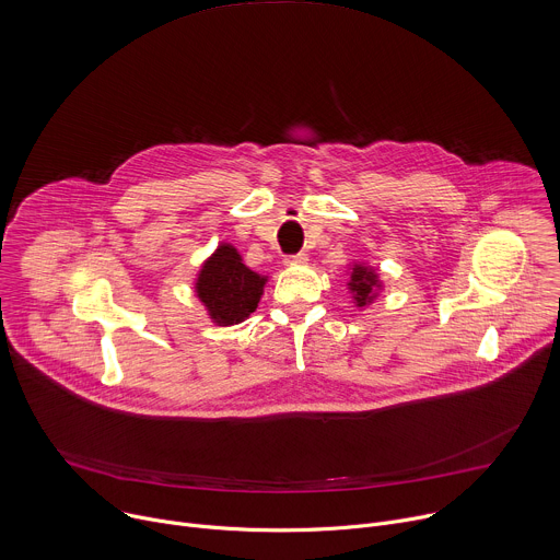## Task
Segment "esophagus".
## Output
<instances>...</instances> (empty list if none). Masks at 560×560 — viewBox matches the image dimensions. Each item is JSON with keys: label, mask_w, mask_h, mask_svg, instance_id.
<instances>
[{"label": "esophagus", "mask_w": 560, "mask_h": 560, "mask_svg": "<svg viewBox=\"0 0 560 560\" xmlns=\"http://www.w3.org/2000/svg\"><path fill=\"white\" fill-rule=\"evenodd\" d=\"M305 261H307V255H305V253L285 255V264H290V266H296V264H305Z\"/></svg>", "instance_id": "obj_1"}]
</instances>
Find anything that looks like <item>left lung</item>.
<instances>
[{
  "mask_svg": "<svg viewBox=\"0 0 560 560\" xmlns=\"http://www.w3.org/2000/svg\"><path fill=\"white\" fill-rule=\"evenodd\" d=\"M378 285V277L371 272V270H366V268H362V266H355L353 270H351V281H349V288H351V292H355V301H358V305H364L369 299H371V294H374V288Z\"/></svg>",
  "mask_w": 560,
  "mask_h": 560,
  "instance_id": "8db88e82",
  "label": "left lung"
}]
</instances>
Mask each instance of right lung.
I'll use <instances>...</instances> for the list:
<instances>
[{"instance_id": "right-lung-1", "label": "right lung", "mask_w": 560, "mask_h": 560, "mask_svg": "<svg viewBox=\"0 0 560 560\" xmlns=\"http://www.w3.org/2000/svg\"><path fill=\"white\" fill-rule=\"evenodd\" d=\"M264 283L266 279L246 268L233 246L222 244L202 266L196 288L215 323L235 325L257 310Z\"/></svg>"}]
</instances>
